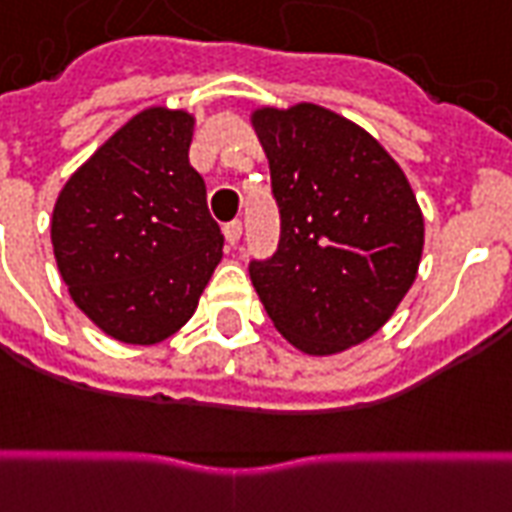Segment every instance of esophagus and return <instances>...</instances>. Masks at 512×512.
Here are the masks:
<instances>
[{
    "mask_svg": "<svg viewBox=\"0 0 512 512\" xmlns=\"http://www.w3.org/2000/svg\"><path fill=\"white\" fill-rule=\"evenodd\" d=\"M241 233H244V225H241L238 219H233V222H227L225 225V241L230 246H236L238 241H241Z\"/></svg>",
    "mask_w": 512,
    "mask_h": 512,
    "instance_id": "1",
    "label": "esophagus"
}]
</instances>
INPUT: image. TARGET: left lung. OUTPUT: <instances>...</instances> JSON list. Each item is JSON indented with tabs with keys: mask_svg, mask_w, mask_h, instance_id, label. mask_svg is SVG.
<instances>
[{
	"mask_svg": "<svg viewBox=\"0 0 512 512\" xmlns=\"http://www.w3.org/2000/svg\"><path fill=\"white\" fill-rule=\"evenodd\" d=\"M279 206V244L249 260L271 323L309 355L361 344L415 282L423 217L410 181L358 124L301 102L252 116Z\"/></svg>",
	"mask_w": 512,
	"mask_h": 512,
	"instance_id": "8db88e82",
	"label": "left lung"
}]
</instances>
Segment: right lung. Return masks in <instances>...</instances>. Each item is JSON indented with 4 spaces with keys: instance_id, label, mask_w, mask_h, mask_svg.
<instances>
[{
    "instance_id": "add662e5",
    "label": "right lung",
    "mask_w": 512,
    "mask_h": 512,
    "mask_svg": "<svg viewBox=\"0 0 512 512\" xmlns=\"http://www.w3.org/2000/svg\"><path fill=\"white\" fill-rule=\"evenodd\" d=\"M192 116L138 113L75 170L56 200L51 241L83 314L127 344L187 323L222 260L206 181L189 165Z\"/></svg>"
}]
</instances>
